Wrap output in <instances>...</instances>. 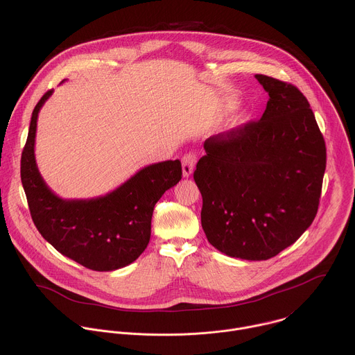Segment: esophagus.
<instances>
[{"label": "esophagus", "instance_id": "34e87169", "mask_svg": "<svg viewBox=\"0 0 355 355\" xmlns=\"http://www.w3.org/2000/svg\"><path fill=\"white\" fill-rule=\"evenodd\" d=\"M196 164H197V155L194 153H189L182 158V168H183L184 178H189L193 175Z\"/></svg>", "mask_w": 355, "mask_h": 355}]
</instances>
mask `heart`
I'll return each instance as SVG.
<instances>
[{
	"label": "heart",
	"instance_id": "obj_1",
	"mask_svg": "<svg viewBox=\"0 0 355 355\" xmlns=\"http://www.w3.org/2000/svg\"><path fill=\"white\" fill-rule=\"evenodd\" d=\"M238 106H239L238 98H235V97H225L224 98V109L227 112H234ZM242 121H245V120H242Z\"/></svg>",
	"mask_w": 355,
	"mask_h": 355
}]
</instances>
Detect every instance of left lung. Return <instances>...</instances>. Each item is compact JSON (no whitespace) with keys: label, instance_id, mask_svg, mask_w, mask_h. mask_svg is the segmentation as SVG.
Wrapping results in <instances>:
<instances>
[{"label":"left lung","instance_id":"obj_1","mask_svg":"<svg viewBox=\"0 0 355 355\" xmlns=\"http://www.w3.org/2000/svg\"><path fill=\"white\" fill-rule=\"evenodd\" d=\"M255 79L269 96L262 117L206 139L194 180L209 243L228 257L262 261L295 243L313 223L327 149L295 86Z\"/></svg>","mask_w":355,"mask_h":355}]
</instances>
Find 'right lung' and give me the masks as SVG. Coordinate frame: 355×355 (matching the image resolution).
Masks as SVG:
<instances>
[{
    "label": "right lung",
    "instance_id": "right-lung-1",
    "mask_svg": "<svg viewBox=\"0 0 355 355\" xmlns=\"http://www.w3.org/2000/svg\"><path fill=\"white\" fill-rule=\"evenodd\" d=\"M53 90L44 94L31 116L20 176L33 221L58 253L98 272L124 268L149 245L154 205L182 179V164L169 159L148 165L120 187L92 200H62L42 179L35 162L38 113Z\"/></svg>",
    "mask_w": 355,
    "mask_h": 355
}]
</instances>
